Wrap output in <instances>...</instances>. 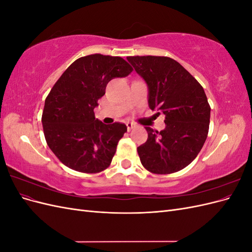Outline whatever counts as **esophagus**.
Returning <instances> with one entry per match:
<instances>
[{"label":"esophagus","mask_w":252,"mask_h":252,"mask_svg":"<svg viewBox=\"0 0 252 252\" xmlns=\"http://www.w3.org/2000/svg\"><path fill=\"white\" fill-rule=\"evenodd\" d=\"M126 126H127L128 131H130L131 129H133V128L135 127V124H133V123H130V122H128V123L126 124Z\"/></svg>","instance_id":"esophagus-1"}]
</instances>
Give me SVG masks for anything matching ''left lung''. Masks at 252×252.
<instances>
[{
  "label": "left lung",
  "mask_w": 252,
  "mask_h": 252,
  "mask_svg": "<svg viewBox=\"0 0 252 252\" xmlns=\"http://www.w3.org/2000/svg\"><path fill=\"white\" fill-rule=\"evenodd\" d=\"M148 87V105L165 116V129L146 127L148 139L138 147L142 165L157 174L182 170L199 155L207 139L210 106L201 84L167 57H128Z\"/></svg>",
  "instance_id": "left-lung-1"
}]
</instances>
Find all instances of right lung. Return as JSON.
Here are the masks:
<instances>
[{
	"label": "right lung",
	"mask_w": 252,
	"mask_h": 252,
	"mask_svg": "<svg viewBox=\"0 0 252 252\" xmlns=\"http://www.w3.org/2000/svg\"><path fill=\"white\" fill-rule=\"evenodd\" d=\"M132 70L124 59L96 53L75 60L53 85L45 100L42 124L49 148L65 166L96 173L110 165L127 127L102 123L94 109L108 82Z\"/></svg>",
	"instance_id": "right-lung-1"
}]
</instances>
